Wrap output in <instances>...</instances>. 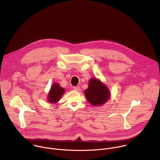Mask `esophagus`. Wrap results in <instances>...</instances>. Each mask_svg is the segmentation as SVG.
Listing matches in <instances>:
<instances>
[{
	"label": "esophagus",
	"mask_w": 160,
	"mask_h": 160,
	"mask_svg": "<svg viewBox=\"0 0 160 160\" xmlns=\"http://www.w3.org/2000/svg\"><path fill=\"white\" fill-rule=\"evenodd\" d=\"M73 88L74 90H76V91H79L80 90V86H75L73 87Z\"/></svg>",
	"instance_id": "obj_1"
}]
</instances>
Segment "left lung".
I'll return each instance as SVG.
<instances>
[{"label":"left lung","instance_id":"1","mask_svg":"<svg viewBox=\"0 0 160 160\" xmlns=\"http://www.w3.org/2000/svg\"><path fill=\"white\" fill-rule=\"evenodd\" d=\"M85 94L91 104L99 106L107 101L109 97V91L101 82L96 78H92L89 81L88 87L85 90Z\"/></svg>","mask_w":160,"mask_h":160}]
</instances>
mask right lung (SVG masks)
<instances>
[{"mask_svg":"<svg viewBox=\"0 0 160 160\" xmlns=\"http://www.w3.org/2000/svg\"><path fill=\"white\" fill-rule=\"evenodd\" d=\"M65 92V90L61 88L58 83H54L51 87V90L48 96V101L50 102H57L61 96L63 95V93Z\"/></svg>","mask_w":160,"mask_h":160,"instance_id":"add662e5","label":"right lung"}]
</instances>
